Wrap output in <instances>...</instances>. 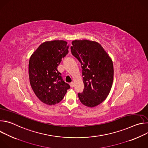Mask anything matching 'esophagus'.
<instances>
[{
    "mask_svg": "<svg viewBox=\"0 0 148 148\" xmlns=\"http://www.w3.org/2000/svg\"><path fill=\"white\" fill-rule=\"evenodd\" d=\"M70 86L71 87H73L74 86V83L73 82H71L70 84Z\"/></svg>",
    "mask_w": 148,
    "mask_h": 148,
    "instance_id": "esophagus-1",
    "label": "esophagus"
}]
</instances>
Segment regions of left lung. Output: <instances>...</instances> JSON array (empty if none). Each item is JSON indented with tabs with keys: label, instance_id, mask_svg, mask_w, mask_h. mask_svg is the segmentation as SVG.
I'll list each match as a JSON object with an SVG mask.
<instances>
[{
	"label": "left lung",
	"instance_id": "left-lung-1",
	"mask_svg": "<svg viewBox=\"0 0 148 148\" xmlns=\"http://www.w3.org/2000/svg\"><path fill=\"white\" fill-rule=\"evenodd\" d=\"M72 54L80 62L84 88L78 96L81 102L94 107L108 95L114 79V67L110 57L100 44L88 40H74Z\"/></svg>",
	"mask_w": 148,
	"mask_h": 148
}]
</instances>
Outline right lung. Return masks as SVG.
Here are the masks:
<instances>
[{"label":"right lung","mask_w":148,"mask_h":148,"mask_svg":"<svg viewBox=\"0 0 148 148\" xmlns=\"http://www.w3.org/2000/svg\"><path fill=\"white\" fill-rule=\"evenodd\" d=\"M69 47L67 42L64 40L46 41L30 57V85L37 98L46 104L60 102L70 88L57 70L62 58L68 54Z\"/></svg>","instance_id":"1"}]
</instances>
